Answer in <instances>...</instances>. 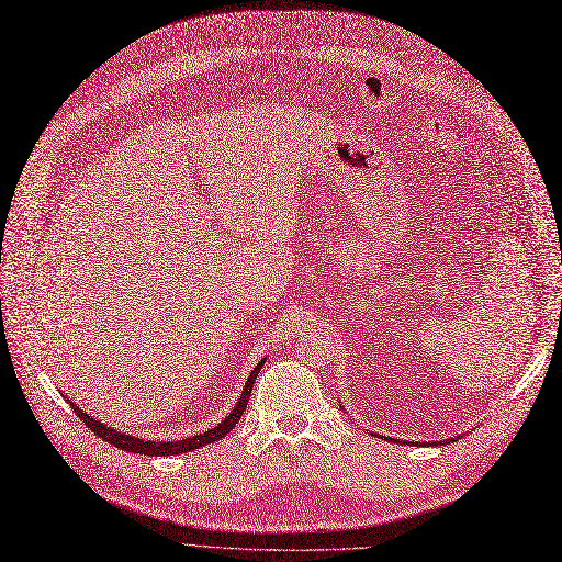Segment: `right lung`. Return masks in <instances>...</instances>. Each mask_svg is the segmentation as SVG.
Returning a JSON list of instances; mask_svg holds the SVG:
<instances>
[{"mask_svg": "<svg viewBox=\"0 0 562 562\" xmlns=\"http://www.w3.org/2000/svg\"><path fill=\"white\" fill-rule=\"evenodd\" d=\"M261 364H257V369L250 373L246 387H244V394L239 398V403H236V407L229 412V417L225 422H221L216 428L212 430H204L202 435H193V437H187V439H180V441H145V439H138V437H132V435H125V432H117V430H111L106 428L104 424L95 422L93 417H88L83 409H79L77 405H72V409L77 412V417L91 428L98 437L106 439L109 445H113L115 449H123L127 453H140V456H177V453H187V451H193V449H200L204 445H212V441L225 437L236 424H239L241 415L246 412V405H248V398H250V392H252V385L257 380V373H259Z\"/></svg>", "mask_w": 562, "mask_h": 562, "instance_id": "1", "label": "right lung"}]
</instances>
